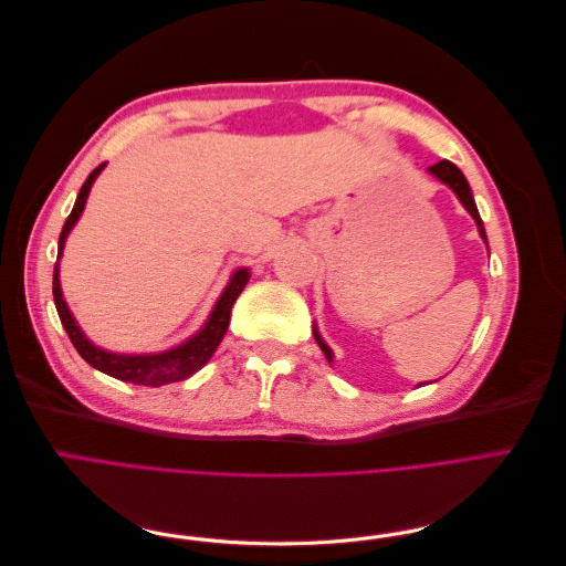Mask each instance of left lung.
<instances>
[{
    "instance_id": "left-lung-1",
    "label": "left lung",
    "mask_w": 566,
    "mask_h": 566,
    "mask_svg": "<svg viewBox=\"0 0 566 566\" xmlns=\"http://www.w3.org/2000/svg\"><path fill=\"white\" fill-rule=\"evenodd\" d=\"M430 175H434L441 184H447V186L451 188V191L458 196V200L462 202V208H465V210L472 214V219L476 221L479 235H482L484 241H486L482 217H479V212H476V205H474V198H472V191H470V184H468L465 177H462L460 169H458L453 163H449V160H441V163H437V165L430 167ZM314 337H316V342H318V347L323 349L325 358H328V364H333V352H331V347L325 345V342L321 339V335H318L316 328H314Z\"/></svg>"
}]
</instances>
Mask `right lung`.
I'll use <instances>...</instances> for the list:
<instances>
[{
  "label": "right lung",
  "mask_w": 566,
  "mask_h": 566,
  "mask_svg": "<svg viewBox=\"0 0 566 566\" xmlns=\"http://www.w3.org/2000/svg\"><path fill=\"white\" fill-rule=\"evenodd\" d=\"M104 167H106V163L98 165L94 172L87 177V181H84L82 188H80L77 200L73 205V212L67 214L63 231L59 235V260L63 254L65 238H67V233H71V229L75 227V221L80 219L84 205H87L90 188H92V184L96 181V177L101 175V169H104ZM59 260H56V266H54V304H56V312H59L63 328H65L67 337H71L77 354L92 368L111 375V378H117L123 382L144 385V387H163V385H169V382L186 380V378H191L193 373H198L205 364H208L210 356L217 352L219 342L224 339V335H227L233 302L238 300V295L243 293V287L250 281L248 269L233 271V276H231L229 285L224 287V293H221V297L217 300L208 323H205L202 331H198L191 339H186L184 345H179L175 349L160 352V354H113V352H106V349L92 345V342L84 337V333L80 331V325L75 323L71 310H67V304H65L63 293H61V281H59Z\"/></svg>",
  "instance_id": "obj_1"
}]
</instances>
